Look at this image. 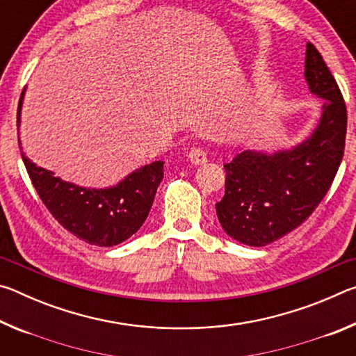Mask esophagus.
<instances>
[{"label": "esophagus", "instance_id": "esophagus-1", "mask_svg": "<svg viewBox=\"0 0 356 356\" xmlns=\"http://www.w3.org/2000/svg\"><path fill=\"white\" fill-rule=\"evenodd\" d=\"M188 159L191 163L201 165V163H204V161H207V154L202 147H193L188 152Z\"/></svg>", "mask_w": 356, "mask_h": 356}]
</instances>
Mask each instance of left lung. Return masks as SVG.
Returning a JSON list of instances; mask_svg holds the SVG:
<instances>
[{"label":"left lung","instance_id":"1","mask_svg":"<svg viewBox=\"0 0 356 356\" xmlns=\"http://www.w3.org/2000/svg\"><path fill=\"white\" fill-rule=\"evenodd\" d=\"M305 76L311 92L325 99L314 134L287 152L243 150L225 165V196L216 202V215L229 236L245 245L265 246L305 222L339 170L347 134L346 102L311 42Z\"/></svg>","mask_w":356,"mask_h":356}]
</instances>
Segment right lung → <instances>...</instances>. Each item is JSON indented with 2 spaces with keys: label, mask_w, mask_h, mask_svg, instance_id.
Returning <instances> with one entry per match:
<instances>
[{
  "label": "right lung",
  "mask_w": 356,
  "mask_h": 356,
  "mask_svg": "<svg viewBox=\"0 0 356 356\" xmlns=\"http://www.w3.org/2000/svg\"><path fill=\"white\" fill-rule=\"evenodd\" d=\"M17 110L20 124L22 99ZM19 147L20 138H19ZM23 163L48 212L76 238L95 246L118 245L143 226L163 180V161H154L131 172L118 186L106 190L81 188L63 182L51 171L35 166L22 150Z\"/></svg>",
  "instance_id": "add662e5"
}]
</instances>
